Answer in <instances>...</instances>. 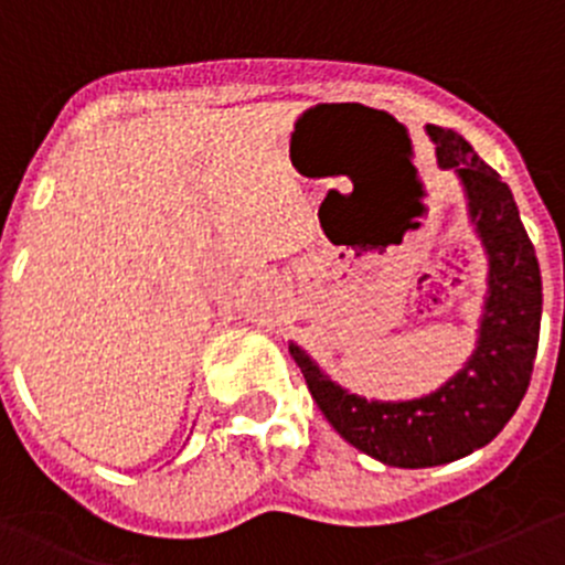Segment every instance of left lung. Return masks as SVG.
<instances>
[{
	"mask_svg": "<svg viewBox=\"0 0 565 565\" xmlns=\"http://www.w3.org/2000/svg\"><path fill=\"white\" fill-rule=\"evenodd\" d=\"M443 169H457L489 254V298L478 350L440 391L415 402H366L341 391L289 347L317 407L350 446L391 467L461 459L500 435L533 374L541 330V270L511 188L459 134L429 125Z\"/></svg>",
	"mask_w": 565,
	"mask_h": 565,
	"instance_id": "obj_1",
	"label": "left lung"
}]
</instances>
